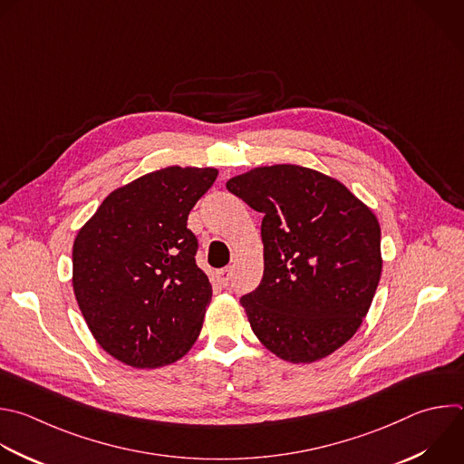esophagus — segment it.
<instances>
[{
  "label": "esophagus",
  "mask_w": 464,
  "mask_h": 464,
  "mask_svg": "<svg viewBox=\"0 0 464 464\" xmlns=\"http://www.w3.org/2000/svg\"><path fill=\"white\" fill-rule=\"evenodd\" d=\"M215 278H217V282H218L222 287H227V285H229V280H231V269L227 267V269L217 271V273H215Z\"/></svg>",
  "instance_id": "1"
}]
</instances>
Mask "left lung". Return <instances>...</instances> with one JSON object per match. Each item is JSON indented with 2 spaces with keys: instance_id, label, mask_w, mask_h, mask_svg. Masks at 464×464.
Returning <instances> with one entry per match:
<instances>
[{
  "instance_id": "1",
  "label": "left lung",
  "mask_w": 464,
  "mask_h": 464,
  "mask_svg": "<svg viewBox=\"0 0 464 464\" xmlns=\"http://www.w3.org/2000/svg\"><path fill=\"white\" fill-rule=\"evenodd\" d=\"M226 188L264 215V275L240 298L253 334L289 362L328 357L355 335L381 278L375 215L341 182L291 164Z\"/></svg>"
}]
</instances>
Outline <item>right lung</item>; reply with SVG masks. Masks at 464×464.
<instances>
[{"label": "right lung", "instance_id": "add662e5", "mask_svg": "<svg viewBox=\"0 0 464 464\" xmlns=\"http://www.w3.org/2000/svg\"><path fill=\"white\" fill-rule=\"evenodd\" d=\"M218 177L164 168L112 191L80 229L72 287L98 344L134 368L179 361L195 344L211 284L188 217Z\"/></svg>", "mask_w": 464, "mask_h": 464}]
</instances>
